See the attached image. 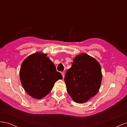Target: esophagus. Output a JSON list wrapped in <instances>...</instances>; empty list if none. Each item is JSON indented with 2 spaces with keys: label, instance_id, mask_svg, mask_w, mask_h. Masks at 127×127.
<instances>
[{
  "label": "esophagus",
  "instance_id": "34e87169",
  "mask_svg": "<svg viewBox=\"0 0 127 127\" xmlns=\"http://www.w3.org/2000/svg\"><path fill=\"white\" fill-rule=\"evenodd\" d=\"M61 74H62L63 78H64V72H61Z\"/></svg>",
  "mask_w": 127,
  "mask_h": 127
}]
</instances>
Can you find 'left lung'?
<instances>
[{"label":"left lung","mask_w":127,"mask_h":127,"mask_svg":"<svg viewBox=\"0 0 127 127\" xmlns=\"http://www.w3.org/2000/svg\"><path fill=\"white\" fill-rule=\"evenodd\" d=\"M101 65L86 53L76 56L67 71L64 82L67 91L74 102H87L97 93L102 82Z\"/></svg>","instance_id":"8db88e82"}]
</instances>
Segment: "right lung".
Wrapping results in <instances>:
<instances>
[{"label": "right lung", "mask_w": 127, "mask_h": 127, "mask_svg": "<svg viewBox=\"0 0 127 127\" xmlns=\"http://www.w3.org/2000/svg\"><path fill=\"white\" fill-rule=\"evenodd\" d=\"M47 53L37 52L23 61L20 78L24 90L34 98L40 99L50 92L55 82L63 76Z\"/></svg>", "instance_id": "obj_1"}]
</instances>
